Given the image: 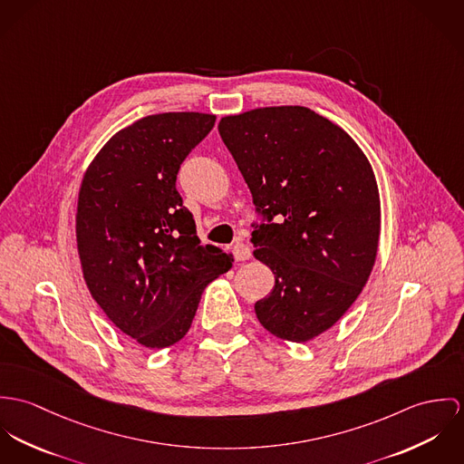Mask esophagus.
<instances>
[{"label":"esophagus","mask_w":464,"mask_h":464,"mask_svg":"<svg viewBox=\"0 0 464 464\" xmlns=\"http://www.w3.org/2000/svg\"><path fill=\"white\" fill-rule=\"evenodd\" d=\"M233 256L237 261H246V259H249L251 257V249H249V246H246V244H235L233 246Z\"/></svg>","instance_id":"esophagus-1"}]
</instances>
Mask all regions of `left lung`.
Returning <instances> with one entry per match:
<instances>
[{"label":"left lung","instance_id":"8db88e82","mask_svg":"<svg viewBox=\"0 0 464 464\" xmlns=\"http://www.w3.org/2000/svg\"><path fill=\"white\" fill-rule=\"evenodd\" d=\"M259 215L255 257L274 290L255 304L277 338L308 342L333 327L377 256L381 203L358 144L306 106H268L218 122Z\"/></svg>","mask_w":464,"mask_h":464}]
</instances>
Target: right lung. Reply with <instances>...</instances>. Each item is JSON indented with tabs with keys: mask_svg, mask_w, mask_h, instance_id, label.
Returning <instances> with one entry per match:
<instances>
[{
	"mask_svg": "<svg viewBox=\"0 0 464 464\" xmlns=\"http://www.w3.org/2000/svg\"><path fill=\"white\" fill-rule=\"evenodd\" d=\"M215 115H148L115 133L89 165L76 211L78 255L94 301L124 334L150 349L179 342L208 283L231 255L201 246L176 190L188 153Z\"/></svg>",
	"mask_w": 464,
	"mask_h": 464,
	"instance_id": "obj_1",
	"label": "right lung"
}]
</instances>
